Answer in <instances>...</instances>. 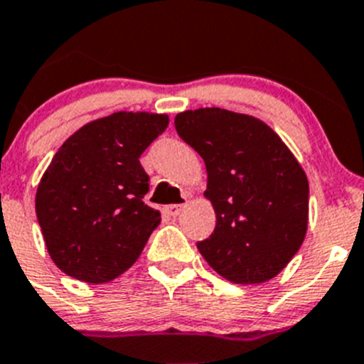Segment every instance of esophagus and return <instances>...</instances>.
Masks as SVG:
<instances>
[{
  "instance_id": "esophagus-1",
  "label": "esophagus",
  "mask_w": 364,
  "mask_h": 364,
  "mask_svg": "<svg viewBox=\"0 0 364 364\" xmlns=\"http://www.w3.org/2000/svg\"><path fill=\"white\" fill-rule=\"evenodd\" d=\"M183 208H185V205H166L165 212L168 215H172V218H178V215L181 214Z\"/></svg>"
}]
</instances>
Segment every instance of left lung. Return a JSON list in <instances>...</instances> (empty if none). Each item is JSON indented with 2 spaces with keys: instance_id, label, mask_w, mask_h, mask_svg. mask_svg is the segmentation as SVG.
Listing matches in <instances>:
<instances>
[{
  "instance_id": "obj_1",
  "label": "left lung",
  "mask_w": 364,
  "mask_h": 364,
  "mask_svg": "<svg viewBox=\"0 0 364 364\" xmlns=\"http://www.w3.org/2000/svg\"><path fill=\"white\" fill-rule=\"evenodd\" d=\"M174 123L206 166L215 228L198 243L205 261L235 284L274 279L309 228L303 166L267 123L248 114L212 107L179 112Z\"/></svg>"
}]
</instances>
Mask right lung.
<instances>
[{
    "instance_id": "obj_1",
    "label": "right lung",
    "mask_w": 364,
    "mask_h": 364,
    "mask_svg": "<svg viewBox=\"0 0 364 364\" xmlns=\"http://www.w3.org/2000/svg\"><path fill=\"white\" fill-rule=\"evenodd\" d=\"M168 127L166 114L114 112L72 134L45 170L36 215L48 255L74 279H116L141 255L161 214L143 203L139 163Z\"/></svg>"
}]
</instances>
